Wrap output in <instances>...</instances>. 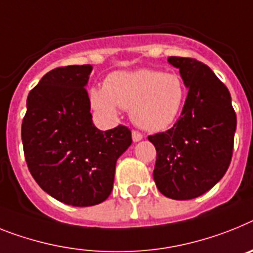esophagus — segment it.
<instances>
[{"instance_id": "1", "label": "esophagus", "mask_w": 253, "mask_h": 253, "mask_svg": "<svg viewBox=\"0 0 253 253\" xmlns=\"http://www.w3.org/2000/svg\"><path fill=\"white\" fill-rule=\"evenodd\" d=\"M143 139V135L139 132V131H132V140L136 143V141H140V140Z\"/></svg>"}]
</instances>
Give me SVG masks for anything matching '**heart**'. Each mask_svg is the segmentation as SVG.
I'll use <instances>...</instances> for the list:
<instances>
[{"label": "heart", "instance_id": "obj_1", "mask_svg": "<svg viewBox=\"0 0 253 253\" xmlns=\"http://www.w3.org/2000/svg\"><path fill=\"white\" fill-rule=\"evenodd\" d=\"M185 99V82L179 74L148 68L114 72L107 78L104 88L90 92L91 105L105 118H116L118 107L130 109L132 122L149 132H159L171 126Z\"/></svg>", "mask_w": 253, "mask_h": 253}]
</instances>
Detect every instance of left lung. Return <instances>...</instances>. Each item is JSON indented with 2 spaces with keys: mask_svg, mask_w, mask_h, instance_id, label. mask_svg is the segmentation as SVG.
I'll return each instance as SVG.
<instances>
[{
  "mask_svg": "<svg viewBox=\"0 0 253 253\" xmlns=\"http://www.w3.org/2000/svg\"><path fill=\"white\" fill-rule=\"evenodd\" d=\"M188 87L177 122L166 132L148 136L156 146L153 177L158 190L176 201L197 198L225 175L234 145L237 116L230 92L206 64L169 56Z\"/></svg>",
  "mask_w": 253,
  "mask_h": 253,
  "instance_id": "1",
  "label": "left lung"
}]
</instances>
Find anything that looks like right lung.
I'll list each match as a JSON object with an SVG mask.
<instances>
[{"instance_id":"obj_1","label":"right lung","mask_w":253,"mask_h":253,"mask_svg":"<svg viewBox=\"0 0 253 253\" xmlns=\"http://www.w3.org/2000/svg\"><path fill=\"white\" fill-rule=\"evenodd\" d=\"M92 67L69 65L46 73L27 99L22 123L24 156L33 179L52 198L74 207L104 202L113 189L117 159L131 131H100L92 123L86 84Z\"/></svg>"}]
</instances>
